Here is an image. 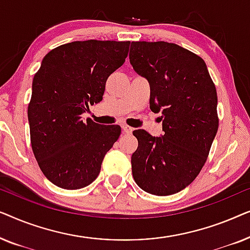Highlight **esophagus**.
<instances>
[{
	"label": "esophagus",
	"instance_id": "1",
	"mask_svg": "<svg viewBox=\"0 0 250 250\" xmlns=\"http://www.w3.org/2000/svg\"><path fill=\"white\" fill-rule=\"evenodd\" d=\"M122 129L125 134H131V133L133 132V128L129 127L128 125H122Z\"/></svg>",
	"mask_w": 250,
	"mask_h": 250
}]
</instances>
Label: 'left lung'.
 Instances as JSON below:
<instances>
[{
    "label": "left lung",
    "mask_w": 250,
    "mask_h": 250,
    "mask_svg": "<svg viewBox=\"0 0 250 250\" xmlns=\"http://www.w3.org/2000/svg\"><path fill=\"white\" fill-rule=\"evenodd\" d=\"M129 62L150 85V109L162 111L164 135L145 129L132 173L146 192L169 196L187 188L206 163L218 128L217 93L205 61L167 42H132Z\"/></svg>",
    "instance_id": "left-lung-1"
}]
</instances>
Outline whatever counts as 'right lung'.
<instances>
[{"mask_svg": "<svg viewBox=\"0 0 250 250\" xmlns=\"http://www.w3.org/2000/svg\"><path fill=\"white\" fill-rule=\"evenodd\" d=\"M128 47V41H76L43 58L28 104L30 143L41 170L57 187L76 190L93 182L121 135V126L83 121L82 114L102 100Z\"/></svg>", "mask_w": 250, "mask_h": 250, "instance_id": "add662e5", "label": "right lung"}]
</instances>
